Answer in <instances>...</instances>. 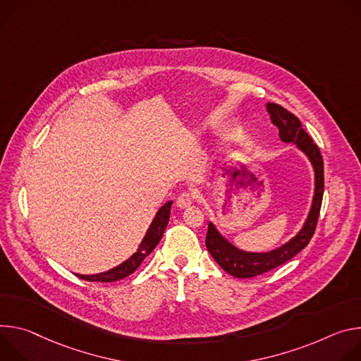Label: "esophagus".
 I'll return each mask as SVG.
<instances>
[{"instance_id":"1","label":"esophagus","mask_w":361,"mask_h":361,"mask_svg":"<svg viewBox=\"0 0 361 361\" xmlns=\"http://www.w3.org/2000/svg\"><path fill=\"white\" fill-rule=\"evenodd\" d=\"M193 199H195V195H193L192 192H189V190H185V192H182V193L176 197V205H178L179 208H188L189 205H192Z\"/></svg>"}]
</instances>
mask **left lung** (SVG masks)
Segmentation results:
<instances>
[{"label": "left lung", "mask_w": 361, "mask_h": 361, "mask_svg": "<svg viewBox=\"0 0 361 361\" xmlns=\"http://www.w3.org/2000/svg\"><path fill=\"white\" fill-rule=\"evenodd\" d=\"M267 110L271 116V122L278 128L279 137L286 143H295L310 159L315 172V190L312 207L310 215L302 226V229L291 239L290 243L284 244L269 252H245L235 248L229 244L225 238L219 235L215 226L209 222L208 233L205 239V245L212 255V258L219 264V267L228 274L236 278H252L261 274H265L279 265L286 264L294 258L300 251H302L315 232L319 209L323 204L324 193V162L323 156L319 153L318 146L312 142L308 133L302 129L301 122L295 114L284 109L283 106L275 103H267Z\"/></svg>", "instance_id": "1"}]
</instances>
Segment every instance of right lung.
Listing matches in <instances>:
<instances>
[{
  "instance_id": "add662e5",
  "label": "right lung",
  "mask_w": 361,
  "mask_h": 361,
  "mask_svg": "<svg viewBox=\"0 0 361 361\" xmlns=\"http://www.w3.org/2000/svg\"><path fill=\"white\" fill-rule=\"evenodd\" d=\"M171 207L172 202L165 204L162 208L159 209V212L156 214L153 222L150 224L142 244L139 245L137 252H135L128 261H125L123 264L117 265L116 268L102 272V274H94V275H80L75 274L78 278L86 279V281H96V283H113V281H118V279L126 278L130 274H133L140 264L143 262V259L156 248V245L159 244L160 239H162V235L168 226L169 222V214H171Z\"/></svg>"
}]
</instances>
